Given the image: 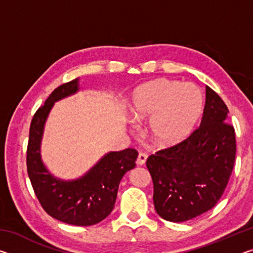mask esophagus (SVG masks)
Returning a JSON list of instances; mask_svg holds the SVG:
<instances>
[{
	"label": "esophagus",
	"mask_w": 253,
	"mask_h": 253,
	"mask_svg": "<svg viewBox=\"0 0 253 253\" xmlns=\"http://www.w3.org/2000/svg\"><path fill=\"white\" fill-rule=\"evenodd\" d=\"M147 161V155L145 153H139L138 155V158H137V164H138L139 166L142 165H145V163H146Z\"/></svg>",
	"instance_id": "obj_1"
}]
</instances>
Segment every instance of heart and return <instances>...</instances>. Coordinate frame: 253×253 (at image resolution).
Segmentation results:
<instances>
[{"label": "heart", "mask_w": 253, "mask_h": 253, "mask_svg": "<svg viewBox=\"0 0 253 253\" xmlns=\"http://www.w3.org/2000/svg\"><path fill=\"white\" fill-rule=\"evenodd\" d=\"M203 108L204 98L198 85L158 79L136 89L130 118L138 124L149 121L152 142L160 147H173L192 134Z\"/></svg>", "instance_id": "obj_1"}]
</instances>
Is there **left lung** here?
<instances>
[{"label": "left lung", "instance_id": "1", "mask_svg": "<svg viewBox=\"0 0 253 253\" xmlns=\"http://www.w3.org/2000/svg\"><path fill=\"white\" fill-rule=\"evenodd\" d=\"M201 125L185 140L147 158L154 205L166 221L184 222L211 210L228 185L235 160V132L229 109L205 88Z\"/></svg>", "mask_w": 253, "mask_h": 253}]
</instances>
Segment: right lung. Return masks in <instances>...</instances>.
Masks as SVG:
<instances>
[{"instance_id":"add662e5","label":"right lung","mask_w":253,"mask_h":253,"mask_svg":"<svg viewBox=\"0 0 253 253\" xmlns=\"http://www.w3.org/2000/svg\"><path fill=\"white\" fill-rule=\"evenodd\" d=\"M79 90V78L61 84L34 114L30 125L27 169L34 193L49 215L68 224L88 226L99 223L113 211L119 183L136 166L138 153L134 148L107 153L83 176L69 181L49 172L41 157L45 122L54 102Z\"/></svg>"}]
</instances>
